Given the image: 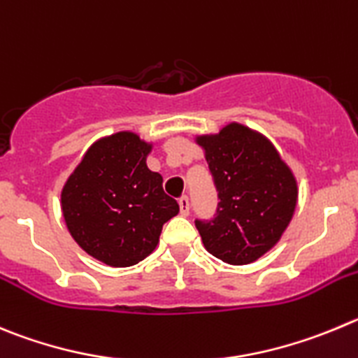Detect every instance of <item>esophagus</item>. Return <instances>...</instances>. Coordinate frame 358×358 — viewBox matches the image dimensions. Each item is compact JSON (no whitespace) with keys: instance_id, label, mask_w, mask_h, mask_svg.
<instances>
[{"instance_id":"1","label":"esophagus","mask_w":358,"mask_h":358,"mask_svg":"<svg viewBox=\"0 0 358 358\" xmlns=\"http://www.w3.org/2000/svg\"><path fill=\"white\" fill-rule=\"evenodd\" d=\"M178 205H180V212H182V215H189L190 203H189V198H187V196H182V198L178 199Z\"/></svg>"}]
</instances>
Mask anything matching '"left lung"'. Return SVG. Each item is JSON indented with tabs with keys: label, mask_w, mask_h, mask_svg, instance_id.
Here are the masks:
<instances>
[{
	"label": "left lung",
	"mask_w": 358,
	"mask_h": 358,
	"mask_svg": "<svg viewBox=\"0 0 358 358\" xmlns=\"http://www.w3.org/2000/svg\"><path fill=\"white\" fill-rule=\"evenodd\" d=\"M217 190L212 219H196L206 250L229 265H247L272 249L292 220L296 182L265 138L242 125L199 138Z\"/></svg>",
	"instance_id": "1"
}]
</instances>
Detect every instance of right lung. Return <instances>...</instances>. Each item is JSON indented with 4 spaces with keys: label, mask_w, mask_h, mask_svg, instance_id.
I'll return each mask as SVG.
<instances>
[{
    "label": "right lung",
    "mask_w": 358,
    "mask_h": 358,
    "mask_svg": "<svg viewBox=\"0 0 358 358\" xmlns=\"http://www.w3.org/2000/svg\"><path fill=\"white\" fill-rule=\"evenodd\" d=\"M150 146L132 132L100 139L83 157L62 192V210L73 240L99 262L130 266L159 243L164 222L180 212L150 171Z\"/></svg>",
    "instance_id": "1"
}]
</instances>
